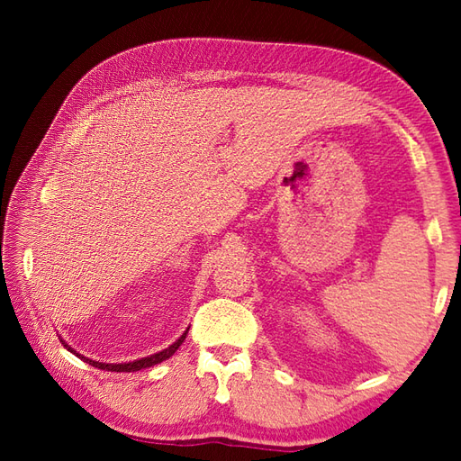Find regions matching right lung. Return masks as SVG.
<instances>
[{"label":"right lung","mask_w":461,"mask_h":461,"mask_svg":"<svg viewBox=\"0 0 461 461\" xmlns=\"http://www.w3.org/2000/svg\"><path fill=\"white\" fill-rule=\"evenodd\" d=\"M185 335H188V330L184 332V335L174 342V345H170L168 348H164L162 352H156V355H150V357H144V358H140V360H134V362H124V365H106V362H99V360H91V358H85V357H81V355H77V352L68 347V345H65L63 342V347L67 348V350H71V352H75L77 357L79 358H83L85 362H89L91 366H96V368H101V370H111V372H136V370H140V368H149V366H154V365H158V362H162V360H166V358H170L176 350H178V347L182 345L184 342V339H185Z\"/></svg>","instance_id":"1"}]
</instances>
